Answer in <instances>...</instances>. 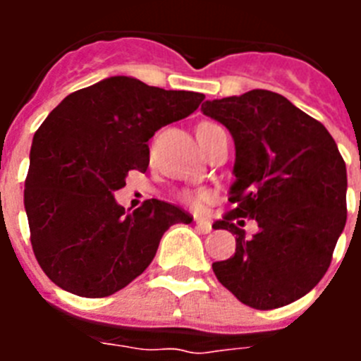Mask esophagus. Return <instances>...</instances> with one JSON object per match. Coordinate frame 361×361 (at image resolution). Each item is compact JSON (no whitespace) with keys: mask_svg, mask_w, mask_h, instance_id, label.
<instances>
[{"mask_svg":"<svg viewBox=\"0 0 361 361\" xmlns=\"http://www.w3.org/2000/svg\"><path fill=\"white\" fill-rule=\"evenodd\" d=\"M195 224H197V229H199L200 233H212V222H209V220L195 219Z\"/></svg>","mask_w":361,"mask_h":361,"instance_id":"obj_1","label":"esophagus"}]
</instances>
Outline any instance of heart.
Returning a JSON list of instances; mask_svg holds the SVG:
<instances>
[{
	"label": "heart",
	"mask_w": 361,
	"mask_h": 361,
	"mask_svg": "<svg viewBox=\"0 0 361 361\" xmlns=\"http://www.w3.org/2000/svg\"><path fill=\"white\" fill-rule=\"evenodd\" d=\"M209 126H213V124L212 123H200L199 126H197V133L204 132V130L209 128ZM180 199H183V202H186L188 206H191V208L200 209L204 204L209 200V193L206 190H190V191H184L183 195H180Z\"/></svg>",
	"instance_id": "1"
}]
</instances>
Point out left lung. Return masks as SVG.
<instances>
[{
	"label": "left lung",
	"mask_w": 361,
	"mask_h": 361,
	"mask_svg": "<svg viewBox=\"0 0 361 361\" xmlns=\"http://www.w3.org/2000/svg\"><path fill=\"white\" fill-rule=\"evenodd\" d=\"M202 111L224 124L237 149L235 208L213 224L237 235V250L213 262V273L242 304L283 307L329 269L347 220L345 162L324 124L275 92L206 101ZM244 218L257 220L251 239Z\"/></svg>",
	"instance_id": "left-lung-1"
}]
</instances>
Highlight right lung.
I'll return each mask as SVG.
<instances>
[{
    "label": "right lung",
    "mask_w": 361,
    "mask_h": 361,
    "mask_svg": "<svg viewBox=\"0 0 361 361\" xmlns=\"http://www.w3.org/2000/svg\"><path fill=\"white\" fill-rule=\"evenodd\" d=\"M202 101L116 75L50 111L32 141L25 209L37 264L56 286L85 298L114 295L152 264L166 229L193 220L157 199L126 213L114 191L128 171H146L155 132Z\"/></svg>",
    "instance_id": "add662e5"
}]
</instances>
